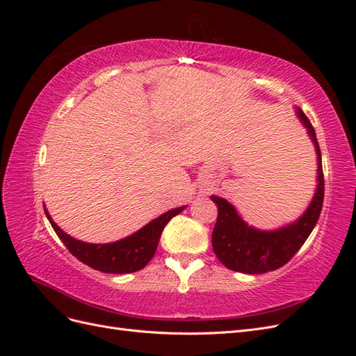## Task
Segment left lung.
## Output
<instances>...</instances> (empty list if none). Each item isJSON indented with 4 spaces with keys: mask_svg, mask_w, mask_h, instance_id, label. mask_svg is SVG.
<instances>
[{
    "mask_svg": "<svg viewBox=\"0 0 356 356\" xmlns=\"http://www.w3.org/2000/svg\"><path fill=\"white\" fill-rule=\"evenodd\" d=\"M297 115L307 129L318 156V186L309 208L301 217L277 230H258L248 225L230 202L211 196L218 207V217L212 232V248L218 260L234 272L258 275L276 270L286 264L300 250L318 222L324 202V172L321 149L314 126L306 114L297 108Z\"/></svg>",
    "mask_w": 356,
    "mask_h": 356,
    "instance_id": "obj_1",
    "label": "left lung"
}]
</instances>
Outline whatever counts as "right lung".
Masks as SVG:
<instances>
[{"instance_id":"1","label":"right lung","mask_w":356,"mask_h":356,"mask_svg":"<svg viewBox=\"0 0 356 356\" xmlns=\"http://www.w3.org/2000/svg\"><path fill=\"white\" fill-rule=\"evenodd\" d=\"M184 209L186 207H179L177 209H170L161 213L160 217L144 225L141 230L113 243H86L74 239L70 234L59 229V225L51 220L46 208L44 212L53 230L56 232L59 239L77 260L95 268V270L122 275L138 272L148 264L157 250L159 239L165 225Z\"/></svg>"}]
</instances>
